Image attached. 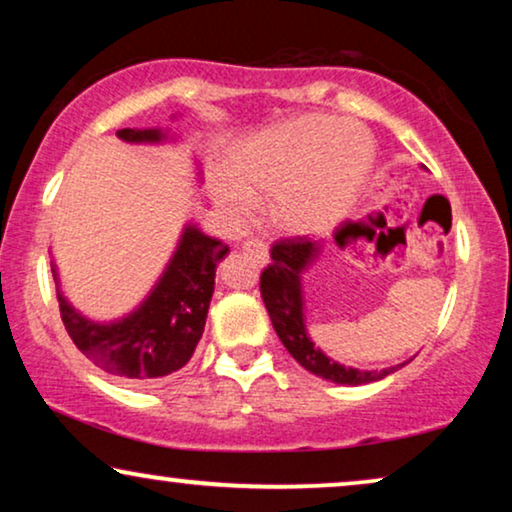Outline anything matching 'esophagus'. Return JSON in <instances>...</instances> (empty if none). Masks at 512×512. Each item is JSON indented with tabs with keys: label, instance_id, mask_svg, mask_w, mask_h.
Masks as SVG:
<instances>
[{
	"label": "esophagus",
	"instance_id": "34e87169",
	"mask_svg": "<svg viewBox=\"0 0 512 512\" xmlns=\"http://www.w3.org/2000/svg\"><path fill=\"white\" fill-rule=\"evenodd\" d=\"M242 249L247 251V254L256 256L258 261H261L263 265L270 263V251H268V247H265V244H263L261 240H249V242H244Z\"/></svg>",
	"mask_w": 512,
	"mask_h": 512
}]
</instances>
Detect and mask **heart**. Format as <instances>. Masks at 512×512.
Instances as JSON below:
<instances>
[{
    "label": "heart",
    "instance_id": "heart-1",
    "mask_svg": "<svg viewBox=\"0 0 512 512\" xmlns=\"http://www.w3.org/2000/svg\"><path fill=\"white\" fill-rule=\"evenodd\" d=\"M375 165V142L361 125L300 114L254 132L230 153V174L212 177V200L233 221H247L270 195L279 233L321 235L352 212Z\"/></svg>",
    "mask_w": 512,
    "mask_h": 512
}]
</instances>
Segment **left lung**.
<instances>
[{
  "instance_id": "left-lung-1",
  "label": "left lung",
  "mask_w": 512,
  "mask_h": 512,
  "mask_svg": "<svg viewBox=\"0 0 512 512\" xmlns=\"http://www.w3.org/2000/svg\"><path fill=\"white\" fill-rule=\"evenodd\" d=\"M321 251H324V242H310L305 237L277 242L272 247V263L261 275V298L265 310L270 314L272 328H275L279 340L289 349L293 359L305 370H310L312 375L321 377V380L349 384V387L384 380V377L396 373L398 368H403L412 359L382 370H363L331 359L310 338L305 317L303 282L305 272L319 261Z\"/></svg>"
}]
</instances>
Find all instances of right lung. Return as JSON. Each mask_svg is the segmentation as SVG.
Returning <instances> with one entry per match:
<instances>
[{"label":"right lung","mask_w":512,"mask_h":512,"mask_svg":"<svg viewBox=\"0 0 512 512\" xmlns=\"http://www.w3.org/2000/svg\"><path fill=\"white\" fill-rule=\"evenodd\" d=\"M177 118V116H172ZM118 139L128 144L179 142L170 128H123ZM195 177L202 181L195 160ZM228 256V247L186 221L170 261L149 293L116 319H90L69 303L62 291L60 272L51 261L60 317L74 345L97 368L130 384H153L184 368L198 347L212 303L216 265Z\"/></svg>","instance_id":"right-lung-1"}]
</instances>
